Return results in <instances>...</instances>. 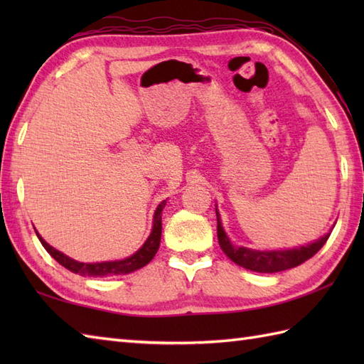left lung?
Returning a JSON list of instances; mask_svg holds the SVG:
<instances>
[{"mask_svg":"<svg viewBox=\"0 0 364 364\" xmlns=\"http://www.w3.org/2000/svg\"><path fill=\"white\" fill-rule=\"evenodd\" d=\"M215 215H218V239L223 253H225L231 261L236 262L237 266L253 270V272H261V274L282 272V270L300 266L301 262L310 259L322 249V245L327 242L331 230L335 227V225L331 227L326 236L319 237L318 241H314L311 244L294 247V249H286V250H255V249H249V247L235 245L231 242L230 237L225 233V230L222 227L218 206H215Z\"/></svg>","mask_w":364,"mask_h":364,"instance_id":"1","label":"left lung"}]
</instances>
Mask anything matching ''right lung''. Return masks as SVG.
Instances as JSON below:
<instances>
[{"label":"right lung","mask_w":364,"mask_h":364,"mask_svg":"<svg viewBox=\"0 0 364 364\" xmlns=\"http://www.w3.org/2000/svg\"><path fill=\"white\" fill-rule=\"evenodd\" d=\"M166 206V200L158 205L156 211H154L153 215V227H151V233L146 237V241L142 244L141 249H139L136 253L131 255L128 258L117 259V261H102V262H80L70 257H67L63 252H59L51 247L45 239L37 233L38 241L42 242L45 247V250L48 252L51 257L56 259L60 266H64L65 269L70 270L73 274H78L81 277H115V275H127L134 272V270L141 269L144 266L149 264V262L153 259L154 255H156L159 249V242H161V231H162V219L161 214L162 210Z\"/></svg>","instance_id":"1"}]
</instances>
